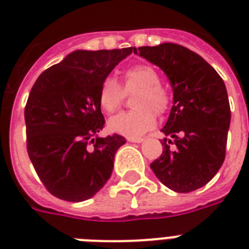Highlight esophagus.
<instances>
[{"label": "esophagus", "instance_id": "1", "mask_svg": "<svg viewBox=\"0 0 249 249\" xmlns=\"http://www.w3.org/2000/svg\"><path fill=\"white\" fill-rule=\"evenodd\" d=\"M129 142H132V143H141V142H143V138H140V137H128Z\"/></svg>", "mask_w": 249, "mask_h": 249}]
</instances>
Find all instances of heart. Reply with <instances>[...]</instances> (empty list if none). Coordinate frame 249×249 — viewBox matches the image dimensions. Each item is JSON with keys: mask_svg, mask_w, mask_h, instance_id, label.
<instances>
[{"mask_svg": "<svg viewBox=\"0 0 249 249\" xmlns=\"http://www.w3.org/2000/svg\"><path fill=\"white\" fill-rule=\"evenodd\" d=\"M161 84L155 68L140 64L124 72V89L113 77L103 80L98 93V101L106 112H113L124 101L125 93H140L137 95L136 111H123L108 120L111 132L126 137H140L156 124L158 113L165 112L169 97Z\"/></svg>", "mask_w": 249, "mask_h": 249, "instance_id": "obj_1", "label": "heart"}]
</instances>
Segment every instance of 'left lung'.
<instances>
[{
  "label": "left lung",
  "mask_w": 249,
  "mask_h": 249,
  "mask_svg": "<svg viewBox=\"0 0 249 249\" xmlns=\"http://www.w3.org/2000/svg\"><path fill=\"white\" fill-rule=\"evenodd\" d=\"M134 54L161 70L173 89V106L161 132L163 154L150 164L159 181L176 193L207 185L225 160L231 120L228 91L216 70L181 45L134 48Z\"/></svg>",
  "instance_id": "left-lung-1"
}]
</instances>
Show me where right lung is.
<instances>
[{"label": "right lung", "mask_w": 249, "mask_h": 249, "mask_svg": "<svg viewBox=\"0 0 249 249\" xmlns=\"http://www.w3.org/2000/svg\"><path fill=\"white\" fill-rule=\"evenodd\" d=\"M133 48L76 50L38 76L24 119L27 151L49 193L62 200L84 201L108 181L115 154L126 142L105 126L98 93L103 80Z\"/></svg>", "instance_id": "1"}]
</instances>
